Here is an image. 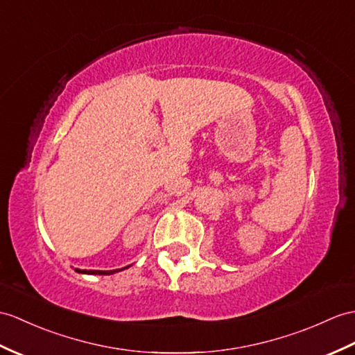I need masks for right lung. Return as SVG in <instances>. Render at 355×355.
I'll return each mask as SVG.
<instances>
[{
	"instance_id": "right-lung-1",
	"label": "right lung",
	"mask_w": 355,
	"mask_h": 355,
	"mask_svg": "<svg viewBox=\"0 0 355 355\" xmlns=\"http://www.w3.org/2000/svg\"><path fill=\"white\" fill-rule=\"evenodd\" d=\"M127 268H130V266H125V268H122V269H127ZM122 269H114V270H86V269H76V272H78V274H89V275H112V274H114V272H118V270H122Z\"/></svg>"
}]
</instances>
